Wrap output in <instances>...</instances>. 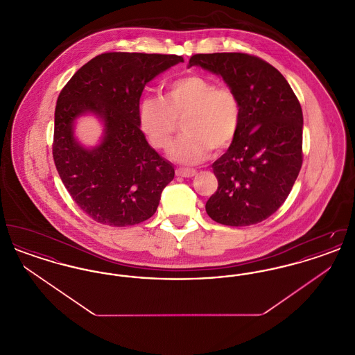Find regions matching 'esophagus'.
<instances>
[{
    "label": "esophagus",
    "mask_w": 355,
    "mask_h": 355,
    "mask_svg": "<svg viewBox=\"0 0 355 355\" xmlns=\"http://www.w3.org/2000/svg\"><path fill=\"white\" fill-rule=\"evenodd\" d=\"M196 174H197V170L194 169L175 170V175H177V177H185V178H190V177H194Z\"/></svg>",
    "instance_id": "esophagus-1"
}]
</instances>
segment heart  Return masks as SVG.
Returning <instances> with one entry per match:
<instances>
[{
	"instance_id": "heart-1",
	"label": "heart",
	"mask_w": 355,
	"mask_h": 355,
	"mask_svg": "<svg viewBox=\"0 0 355 355\" xmlns=\"http://www.w3.org/2000/svg\"><path fill=\"white\" fill-rule=\"evenodd\" d=\"M184 135L170 149V159L197 165L210 150L227 149L241 122V103L229 87H218L209 78L187 74L164 86L159 97H144L138 106V125L157 150H168L178 122Z\"/></svg>"
}]
</instances>
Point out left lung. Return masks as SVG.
<instances>
[{
  "mask_svg": "<svg viewBox=\"0 0 355 355\" xmlns=\"http://www.w3.org/2000/svg\"><path fill=\"white\" fill-rule=\"evenodd\" d=\"M191 67L222 77L241 103L236 138L213 164L218 189L206 213L226 226L262 222L285 202L302 166L301 105L285 77L250 54H194Z\"/></svg>",
  "mask_w": 355,
  "mask_h": 355,
  "instance_id": "obj_1",
  "label": "left lung"
}]
</instances>
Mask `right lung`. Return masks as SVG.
<instances>
[{
	"label": "right lung",
	"instance_id": "add662e5",
	"mask_svg": "<svg viewBox=\"0 0 355 355\" xmlns=\"http://www.w3.org/2000/svg\"><path fill=\"white\" fill-rule=\"evenodd\" d=\"M184 62L175 54L103 53L78 69L61 90L54 113L53 158L69 194L90 218L132 226L155 213L174 168L148 144L138 125L145 85ZM103 123L96 147L73 135L76 119Z\"/></svg>",
	"mask_w": 355,
	"mask_h": 355
}]
</instances>
